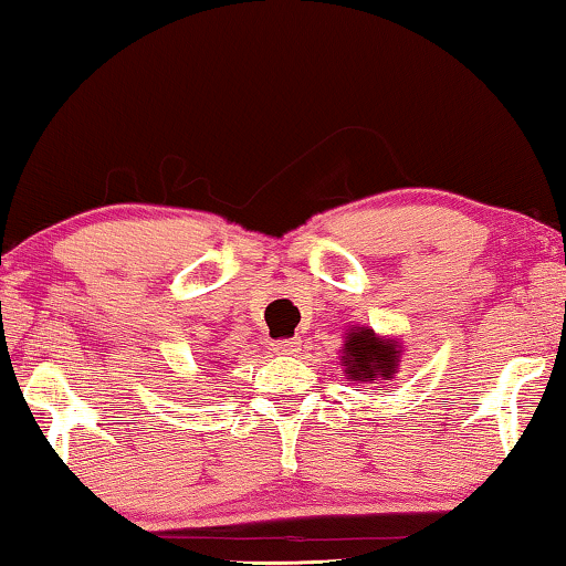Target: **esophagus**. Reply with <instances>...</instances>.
Instances as JSON below:
<instances>
[{
  "mask_svg": "<svg viewBox=\"0 0 566 566\" xmlns=\"http://www.w3.org/2000/svg\"><path fill=\"white\" fill-rule=\"evenodd\" d=\"M300 340L297 337H284V340H276L274 343V353H280V356H294V353H300Z\"/></svg>",
  "mask_w": 566,
  "mask_h": 566,
  "instance_id": "obj_1",
  "label": "esophagus"
}]
</instances>
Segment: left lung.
I'll list each match as a JSON object with an SVG mask.
<instances>
[{"mask_svg":"<svg viewBox=\"0 0 566 566\" xmlns=\"http://www.w3.org/2000/svg\"><path fill=\"white\" fill-rule=\"evenodd\" d=\"M399 356L401 345L391 337H378L370 327H350V333H345L340 364L350 381L381 384L394 378Z\"/></svg>","mask_w":566,"mask_h":566,"instance_id":"8db88e82","label":"left lung"}]
</instances>
